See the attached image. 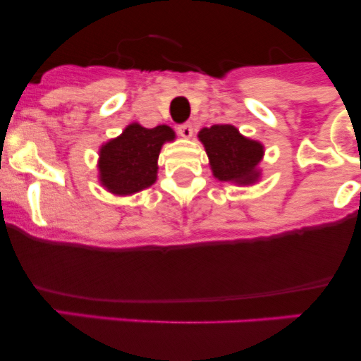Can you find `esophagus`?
Returning <instances> with one entry per match:
<instances>
[{"mask_svg":"<svg viewBox=\"0 0 361 361\" xmlns=\"http://www.w3.org/2000/svg\"><path fill=\"white\" fill-rule=\"evenodd\" d=\"M178 133H180L181 137H192L194 127H192V123H181V126H178Z\"/></svg>","mask_w":361,"mask_h":361,"instance_id":"34e87169","label":"esophagus"}]
</instances>
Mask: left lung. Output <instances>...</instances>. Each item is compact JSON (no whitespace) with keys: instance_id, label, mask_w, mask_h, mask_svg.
I'll return each instance as SVG.
<instances>
[{"instance_id":"1","label":"left lung","mask_w":361,"mask_h":361,"mask_svg":"<svg viewBox=\"0 0 361 361\" xmlns=\"http://www.w3.org/2000/svg\"><path fill=\"white\" fill-rule=\"evenodd\" d=\"M199 140L206 148L213 176L220 181L235 185H251L260 178V164L264 145L245 137L234 126L216 123L204 127Z\"/></svg>"}]
</instances>
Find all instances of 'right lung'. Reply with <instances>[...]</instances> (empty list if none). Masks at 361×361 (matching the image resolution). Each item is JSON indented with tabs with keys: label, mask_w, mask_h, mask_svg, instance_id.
I'll use <instances>...</instances> for the list:
<instances>
[{
	"label": "right lung",
	"mask_w": 361,
	"mask_h": 361,
	"mask_svg": "<svg viewBox=\"0 0 361 361\" xmlns=\"http://www.w3.org/2000/svg\"><path fill=\"white\" fill-rule=\"evenodd\" d=\"M174 130L167 126L154 129L129 123L115 140L99 150V181L115 195H130L145 190L157 180V160L166 141L174 140Z\"/></svg>",
	"instance_id": "obj_1"
}]
</instances>
